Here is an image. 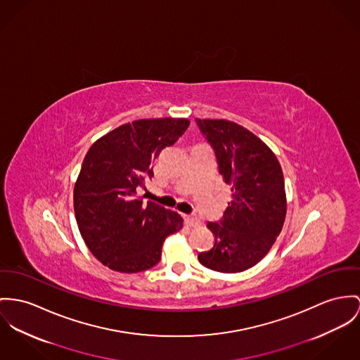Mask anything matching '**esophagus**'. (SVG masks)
Masks as SVG:
<instances>
[{"label": "esophagus", "instance_id": "obj_1", "mask_svg": "<svg viewBox=\"0 0 360 360\" xmlns=\"http://www.w3.org/2000/svg\"><path fill=\"white\" fill-rule=\"evenodd\" d=\"M184 219H185V224L186 226H191V227H197V226H200L201 224V221L200 219L197 218V217H194V215H184Z\"/></svg>", "mask_w": 360, "mask_h": 360}]
</instances>
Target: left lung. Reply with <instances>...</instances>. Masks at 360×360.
Listing matches in <instances>:
<instances>
[{
    "label": "left lung",
    "mask_w": 360,
    "mask_h": 360,
    "mask_svg": "<svg viewBox=\"0 0 360 360\" xmlns=\"http://www.w3.org/2000/svg\"><path fill=\"white\" fill-rule=\"evenodd\" d=\"M212 146L231 201L207 227L214 247L198 262L221 273H241L259 263L276 243L286 215L285 181L273 150L245 127L223 119H195Z\"/></svg>",
    "instance_id": "8db88e82"
}]
</instances>
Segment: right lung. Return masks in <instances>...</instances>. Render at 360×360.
Wrapping results in <instances>:
<instances>
[{
    "label": "right lung",
    "instance_id": "1",
    "mask_svg": "<svg viewBox=\"0 0 360 360\" xmlns=\"http://www.w3.org/2000/svg\"><path fill=\"white\" fill-rule=\"evenodd\" d=\"M188 119H141L97 139L86 153L74 188V211L83 241L104 266L139 273L160 262L163 243L182 229L178 212L137 195L153 162L176 142Z\"/></svg>",
    "mask_w": 360,
    "mask_h": 360
}]
</instances>
